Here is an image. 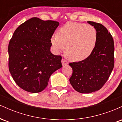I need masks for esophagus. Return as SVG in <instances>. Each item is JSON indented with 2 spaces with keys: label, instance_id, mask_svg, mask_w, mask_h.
Listing matches in <instances>:
<instances>
[{
  "label": "esophagus",
  "instance_id": "esophagus-1",
  "mask_svg": "<svg viewBox=\"0 0 122 122\" xmlns=\"http://www.w3.org/2000/svg\"><path fill=\"white\" fill-rule=\"evenodd\" d=\"M61 62H62V65L63 66H65V65H66L68 64V62H67L66 61L65 59H64V58H62V60H61Z\"/></svg>",
  "mask_w": 122,
  "mask_h": 122
}]
</instances>
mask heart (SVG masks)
<instances>
[{"mask_svg":"<svg viewBox=\"0 0 122 122\" xmlns=\"http://www.w3.org/2000/svg\"><path fill=\"white\" fill-rule=\"evenodd\" d=\"M97 31L91 25L69 22L53 34L50 38L51 46L56 53L64 51L71 60L82 61L90 56L97 42Z\"/></svg>","mask_w":122,"mask_h":122,"instance_id":"b5f03b06","label":"heart"}]
</instances>
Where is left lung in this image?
<instances>
[{
  "label": "left lung",
  "mask_w": 122,
  "mask_h": 122,
  "mask_svg": "<svg viewBox=\"0 0 122 122\" xmlns=\"http://www.w3.org/2000/svg\"><path fill=\"white\" fill-rule=\"evenodd\" d=\"M87 22L97 31L95 49L85 60L69 64L73 69L70 83L76 91L81 93H90L101 89L114 66V43L112 36L102 24Z\"/></svg>",
  "instance_id": "obj_1"
}]
</instances>
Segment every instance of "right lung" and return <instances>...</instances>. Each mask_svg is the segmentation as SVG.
<instances>
[{
	"mask_svg": "<svg viewBox=\"0 0 122 122\" xmlns=\"http://www.w3.org/2000/svg\"><path fill=\"white\" fill-rule=\"evenodd\" d=\"M59 23L32 18L15 30L9 42L8 67L19 87L31 93L42 91L52 74L62 67L60 56L50 51V38Z\"/></svg>",
	"mask_w": 122,
	"mask_h": 122,
	"instance_id": "1",
	"label": "right lung"
}]
</instances>
